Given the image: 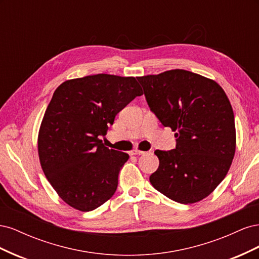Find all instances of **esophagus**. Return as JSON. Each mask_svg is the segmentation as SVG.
Segmentation results:
<instances>
[{
	"mask_svg": "<svg viewBox=\"0 0 259 259\" xmlns=\"http://www.w3.org/2000/svg\"><path fill=\"white\" fill-rule=\"evenodd\" d=\"M145 151H142V150H133L131 151V154L132 155H140V154H144Z\"/></svg>",
	"mask_w": 259,
	"mask_h": 259,
	"instance_id": "1",
	"label": "esophagus"
}]
</instances>
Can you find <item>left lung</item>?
I'll return each instance as SVG.
<instances>
[{"label":"left lung","mask_w":259,"mask_h":259,"mask_svg":"<svg viewBox=\"0 0 259 259\" xmlns=\"http://www.w3.org/2000/svg\"><path fill=\"white\" fill-rule=\"evenodd\" d=\"M137 79L149 107L177 138L174 150L154 151L160 164L151 185L183 204L203 200L226 177L236 152L234 115L225 91L183 69Z\"/></svg>","instance_id":"left-lung-1"}]
</instances>
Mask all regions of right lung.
<instances>
[{
	"label": "right lung",
	"instance_id": "right-lung-1",
	"mask_svg": "<svg viewBox=\"0 0 259 259\" xmlns=\"http://www.w3.org/2000/svg\"><path fill=\"white\" fill-rule=\"evenodd\" d=\"M143 90L134 76L99 73L67 80L54 92L38 130L41 167L59 198L90 211L114 194L128 154L108 149L115 115Z\"/></svg>",
	"mask_w": 259,
	"mask_h": 259
}]
</instances>
